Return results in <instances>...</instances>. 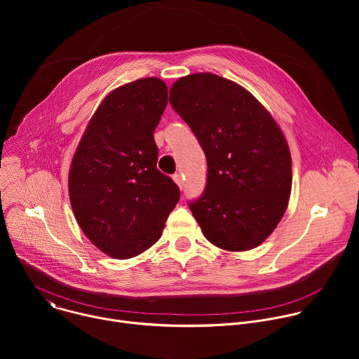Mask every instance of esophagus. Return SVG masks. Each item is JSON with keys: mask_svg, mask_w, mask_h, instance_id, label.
Returning <instances> with one entry per match:
<instances>
[{"mask_svg": "<svg viewBox=\"0 0 359 359\" xmlns=\"http://www.w3.org/2000/svg\"><path fill=\"white\" fill-rule=\"evenodd\" d=\"M173 180L177 183V186L182 189L183 187V184H184V182H183V176L180 175V173H176V175H173Z\"/></svg>", "mask_w": 359, "mask_h": 359, "instance_id": "1", "label": "esophagus"}]
</instances>
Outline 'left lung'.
Wrapping results in <instances>:
<instances>
[{
  "label": "left lung",
  "mask_w": 359,
  "mask_h": 359,
  "mask_svg": "<svg viewBox=\"0 0 359 359\" xmlns=\"http://www.w3.org/2000/svg\"><path fill=\"white\" fill-rule=\"evenodd\" d=\"M169 100L206 155V187L189 203L204 237L229 251L257 247L280 223L291 193L281 129L248 90L215 74L180 78Z\"/></svg>",
  "instance_id": "left-lung-1"
}]
</instances>
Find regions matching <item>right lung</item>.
<instances>
[{"label":"right lung","instance_id":"1","mask_svg":"<svg viewBox=\"0 0 359 359\" xmlns=\"http://www.w3.org/2000/svg\"><path fill=\"white\" fill-rule=\"evenodd\" d=\"M168 105V86L144 78L111 92L92 116L69 170V200L86 237L126 260L155 244L180 198L158 170L153 137Z\"/></svg>","mask_w":359,"mask_h":359}]
</instances>
